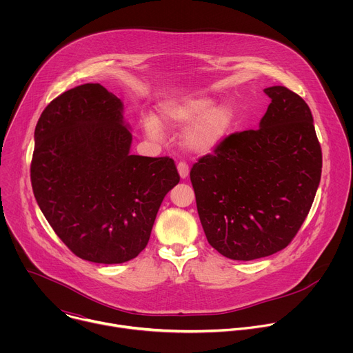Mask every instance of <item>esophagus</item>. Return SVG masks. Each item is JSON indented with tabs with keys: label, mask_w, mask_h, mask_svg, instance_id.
Instances as JSON below:
<instances>
[{
	"label": "esophagus",
	"mask_w": 353,
	"mask_h": 353,
	"mask_svg": "<svg viewBox=\"0 0 353 353\" xmlns=\"http://www.w3.org/2000/svg\"><path fill=\"white\" fill-rule=\"evenodd\" d=\"M177 170H179V174H180V177H181L183 180L188 177L190 168H188V165H187L185 162H179V165H177Z\"/></svg>",
	"instance_id": "34e87169"
}]
</instances>
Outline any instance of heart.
I'll return each mask as SVG.
<instances>
[{
  "mask_svg": "<svg viewBox=\"0 0 353 353\" xmlns=\"http://www.w3.org/2000/svg\"><path fill=\"white\" fill-rule=\"evenodd\" d=\"M215 105L208 96H191L172 100L161 106V121L172 128H183L188 123L183 142L194 154L207 155L225 139L233 124V112L228 105ZM148 137L159 138L161 124L155 117L143 119Z\"/></svg>",
  "mask_w": 353,
  "mask_h": 353,
  "instance_id": "1",
  "label": "heart"
}]
</instances>
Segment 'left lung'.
<instances>
[{"label":"left lung","instance_id":"obj_1","mask_svg":"<svg viewBox=\"0 0 353 353\" xmlns=\"http://www.w3.org/2000/svg\"><path fill=\"white\" fill-rule=\"evenodd\" d=\"M264 92L271 103L260 128L230 134L190 172L207 240L230 260L283 250L305 222L321 179L310 108L285 86Z\"/></svg>","mask_w":353,"mask_h":353}]
</instances>
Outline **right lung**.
<instances>
[{
  "label": "right lung",
  "mask_w": 353,
  "mask_h": 353,
  "mask_svg": "<svg viewBox=\"0 0 353 353\" xmlns=\"http://www.w3.org/2000/svg\"><path fill=\"white\" fill-rule=\"evenodd\" d=\"M121 100L99 83L70 89L34 130L32 188L72 253L121 264L146 247L165 195L180 181L174 161L131 155Z\"/></svg>",
  "instance_id": "right-lung-1"
}]
</instances>
